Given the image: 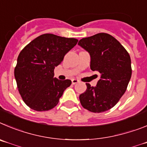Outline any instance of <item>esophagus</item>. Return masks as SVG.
<instances>
[{
    "label": "esophagus",
    "mask_w": 147,
    "mask_h": 147,
    "mask_svg": "<svg viewBox=\"0 0 147 147\" xmlns=\"http://www.w3.org/2000/svg\"><path fill=\"white\" fill-rule=\"evenodd\" d=\"M78 82H79V80H77V79H72V84H76V83H78Z\"/></svg>",
    "instance_id": "1"
}]
</instances>
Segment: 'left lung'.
<instances>
[{
  "instance_id": "obj_1",
  "label": "left lung",
  "mask_w": 147,
  "mask_h": 147,
  "mask_svg": "<svg viewBox=\"0 0 147 147\" xmlns=\"http://www.w3.org/2000/svg\"><path fill=\"white\" fill-rule=\"evenodd\" d=\"M78 45L89 53L91 69L101 75L95 87L86 83V92L79 96L80 103L93 113L106 111L126 92L132 75L130 56L118 40L105 33L83 38Z\"/></svg>"
}]
</instances>
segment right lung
<instances>
[{"label": "right lung", "instance_id": "1", "mask_svg": "<svg viewBox=\"0 0 147 147\" xmlns=\"http://www.w3.org/2000/svg\"><path fill=\"white\" fill-rule=\"evenodd\" d=\"M78 42L74 38L45 34L21 51L14 68V77L20 94L29 108L45 111L57 105L72 81L53 78L54 69Z\"/></svg>", "mask_w": 147, "mask_h": 147}]
</instances>
